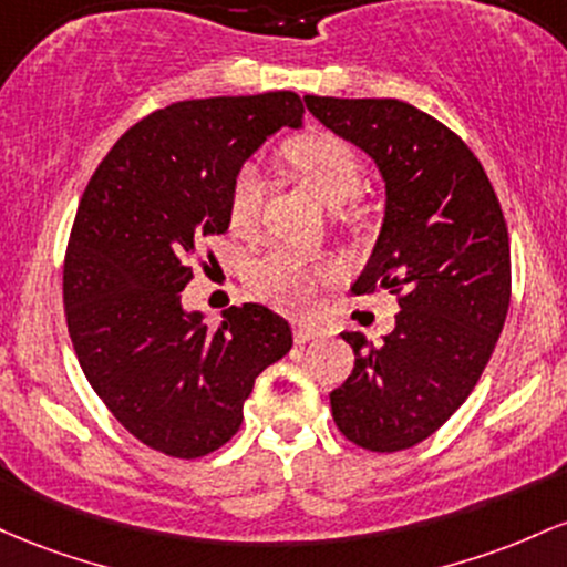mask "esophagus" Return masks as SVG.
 Segmentation results:
<instances>
[{"mask_svg":"<svg viewBox=\"0 0 567 567\" xmlns=\"http://www.w3.org/2000/svg\"><path fill=\"white\" fill-rule=\"evenodd\" d=\"M321 334H323L321 329L313 327V323H297V329H295V340L300 342V346H305V342H310V340H318Z\"/></svg>","mask_w":567,"mask_h":567,"instance_id":"1","label":"esophagus"}]
</instances>
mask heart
<instances>
[{
    "instance_id": "heart-1",
    "label": "heart",
    "mask_w": 567,
    "mask_h": 567,
    "mask_svg": "<svg viewBox=\"0 0 567 567\" xmlns=\"http://www.w3.org/2000/svg\"><path fill=\"white\" fill-rule=\"evenodd\" d=\"M284 163L321 195L323 203L340 208L359 193L361 165L346 142L329 133H308L284 146ZM262 206V176L254 165H244L230 184V219L246 227ZM334 267L291 249H270L254 262V281L272 305L305 310L316 300L318 286L332 281Z\"/></svg>"
}]
</instances>
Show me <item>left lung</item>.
Returning a JSON list of instances; mask_svg holds the SVG:
<instances>
[{
	"label": "left lung",
	"mask_w": 567,
	"mask_h": 567,
	"mask_svg": "<svg viewBox=\"0 0 567 567\" xmlns=\"http://www.w3.org/2000/svg\"><path fill=\"white\" fill-rule=\"evenodd\" d=\"M318 123L359 146L385 182V216L353 295L399 297L380 342L342 332L353 372L329 393L342 436L372 453L415 447L468 399L512 300L501 203L447 125L396 99L305 95Z\"/></svg>",
	"instance_id": "8db88e82"
}]
</instances>
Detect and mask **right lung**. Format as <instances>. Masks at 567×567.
<instances>
[{"instance_id":"right-lung-1","label":"right lung","mask_w":567,"mask_h":567,"mask_svg":"<svg viewBox=\"0 0 567 567\" xmlns=\"http://www.w3.org/2000/svg\"><path fill=\"white\" fill-rule=\"evenodd\" d=\"M302 114L291 91L179 101L125 131L82 193L63 259L69 337L101 402L157 453L193 461L230 442L254 380L289 353V323L265 305L208 327L182 289L200 240L230 227L240 165Z\"/></svg>"}]
</instances>
